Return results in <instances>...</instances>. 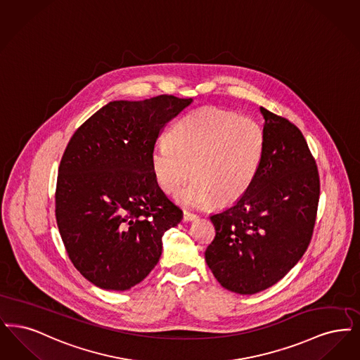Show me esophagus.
<instances>
[{
  "label": "esophagus",
  "instance_id": "esophagus-1",
  "mask_svg": "<svg viewBox=\"0 0 360 360\" xmlns=\"http://www.w3.org/2000/svg\"><path fill=\"white\" fill-rule=\"evenodd\" d=\"M196 219H198V215L191 214V212H188V211H184V214H183V221H192V220Z\"/></svg>",
  "mask_w": 360,
  "mask_h": 360
}]
</instances>
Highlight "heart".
Listing matches in <instances>:
<instances>
[{"label": "heart", "mask_w": 360, "mask_h": 360, "mask_svg": "<svg viewBox=\"0 0 360 360\" xmlns=\"http://www.w3.org/2000/svg\"><path fill=\"white\" fill-rule=\"evenodd\" d=\"M265 155V133L249 117L202 108L173 126L169 140L150 156L157 186L174 193L193 172L195 180L176 195L189 208L234 203L250 188Z\"/></svg>", "instance_id": "obj_1"}]
</instances>
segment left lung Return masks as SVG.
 I'll list each match as a JSON object with an SVG mask.
<instances>
[{"label": "left lung", "mask_w": 360, "mask_h": 360, "mask_svg": "<svg viewBox=\"0 0 360 360\" xmlns=\"http://www.w3.org/2000/svg\"><path fill=\"white\" fill-rule=\"evenodd\" d=\"M265 155L246 193L210 217L205 262L220 285L254 295L297 264L313 234L320 196L316 161L297 126L261 108Z\"/></svg>", "instance_id": "1"}]
</instances>
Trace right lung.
<instances>
[{
	"instance_id": "add662e5",
	"label": "right lung",
	"mask_w": 360,
	"mask_h": 360,
	"mask_svg": "<svg viewBox=\"0 0 360 360\" xmlns=\"http://www.w3.org/2000/svg\"><path fill=\"white\" fill-rule=\"evenodd\" d=\"M192 98L112 101L79 127L60 161L56 221L79 273L106 290H127L157 265L162 235L183 211L157 186V137Z\"/></svg>"
}]
</instances>
